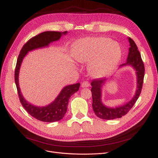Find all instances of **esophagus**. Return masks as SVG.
<instances>
[{
    "label": "esophagus",
    "mask_w": 158,
    "mask_h": 158,
    "mask_svg": "<svg viewBox=\"0 0 158 158\" xmlns=\"http://www.w3.org/2000/svg\"><path fill=\"white\" fill-rule=\"evenodd\" d=\"M89 86V84L88 81H83V82H82V84H81V86L82 88H87Z\"/></svg>",
    "instance_id": "obj_1"
}]
</instances>
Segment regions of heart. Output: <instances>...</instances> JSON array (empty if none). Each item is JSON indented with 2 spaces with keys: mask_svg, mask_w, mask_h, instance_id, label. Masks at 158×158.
<instances>
[{
  "mask_svg": "<svg viewBox=\"0 0 158 158\" xmlns=\"http://www.w3.org/2000/svg\"><path fill=\"white\" fill-rule=\"evenodd\" d=\"M74 60L84 63L90 61L89 70L102 77L111 72L120 61V45L106 37H88L79 40L72 50Z\"/></svg>",
  "mask_w": 158,
  "mask_h": 158,
  "instance_id": "1",
  "label": "heart"
}]
</instances>
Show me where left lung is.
<instances>
[{
	"mask_svg": "<svg viewBox=\"0 0 158 158\" xmlns=\"http://www.w3.org/2000/svg\"><path fill=\"white\" fill-rule=\"evenodd\" d=\"M129 42V54L127 61L125 63L120 64L119 68L123 66H131L136 71L137 87L135 94L131 100L128 102L115 107H111L104 105L102 101V86L107 80V78L94 79L91 82L92 86L91 92L92 93L93 110L98 118L104 120H113L121 118L126 114L134 106L141 94L143 83L145 74L144 64L142 61L141 55L135 41L131 38H128Z\"/></svg>",
	"mask_w": 158,
	"mask_h": 158,
	"instance_id": "8db88e82",
	"label": "left lung"
}]
</instances>
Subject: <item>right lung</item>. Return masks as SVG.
I'll return each instance as SVG.
<instances>
[{
  "label": "right lung",
  "mask_w": 158,
  "mask_h": 158,
  "mask_svg": "<svg viewBox=\"0 0 158 158\" xmlns=\"http://www.w3.org/2000/svg\"><path fill=\"white\" fill-rule=\"evenodd\" d=\"M67 31H45L30 39L21 49L15 72V81L17 88L20 101L29 114L36 119L45 122H54L61 120L67 111V106L70 97L79 89L80 83L64 86L55 100L45 106H37L27 101L23 97L19 86V76L20 66L23 58L27 54L34 50L48 47L53 41H58Z\"/></svg>",
  "instance_id": "add662e5"
}]
</instances>
